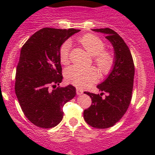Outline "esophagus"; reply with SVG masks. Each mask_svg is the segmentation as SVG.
<instances>
[{
  "label": "esophagus",
  "mask_w": 155,
  "mask_h": 155,
  "mask_svg": "<svg viewBox=\"0 0 155 155\" xmlns=\"http://www.w3.org/2000/svg\"><path fill=\"white\" fill-rule=\"evenodd\" d=\"M83 92H84V91H83V90L80 89V88H77L76 89V93L78 95H81V94H83Z\"/></svg>",
  "instance_id": "obj_1"
}]
</instances>
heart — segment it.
Wrapping results in <instances>:
<instances>
[{"instance_id": "obj_1", "label": "heart", "mask_w": 155, "mask_h": 155, "mask_svg": "<svg viewBox=\"0 0 155 155\" xmlns=\"http://www.w3.org/2000/svg\"><path fill=\"white\" fill-rule=\"evenodd\" d=\"M81 44L87 53L93 56V61L102 73H108L113 64V55L104 50L105 43L101 39L92 34H87L79 39ZM71 42L66 41L59 49V57L61 64L69 63V53ZM66 81L78 87L91 85L98 79V71L94 68H83L78 66L68 67L64 71Z\"/></svg>"}]
</instances>
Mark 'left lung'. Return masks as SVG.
<instances>
[{
	"mask_svg": "<svg viewBox=\"0 0 155 155\" xmlns=\"http://www.w3.org/2000/svg\"><path fill=\"white\" fill-rule=\"evenodd\" d=\"M92 31L105 34V38L114 49L113 69L105 81L97 87L101 94L85 91L91 98V105L84 109V119L88 125L98 129L113 127L123 117L132 98L134 64L131 53L118 33L109 28H95ZM103 92L107 94L102 97Z\"/></svg>",
	"mask_w": 155,
	"mask_h": 155,
	"instance_id": "obj_1",
	"label": "left lung"
}]
</instances>
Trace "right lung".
Returning a JSON list of instances; mask_svg holds the SVG:
<instances>
[{"label": "right lung", "instance_id": "1", "mask_svg": "<svg viewBox=\"0 0 155 155\" xmlns=\"http://www.w3.org/2000/svg\"><path fill=\"white\" fill-rule=\"evenodd\" d=\"M80 31L42 28L21 47L15 90L25 116L36 127L48 129L58 125L64 116L63 106L76 94L71 84L57 87L63 79L59 49Z\"/></svg>", "mask_w": 155, "mask_h": 155}]
</instances>
